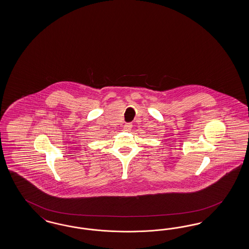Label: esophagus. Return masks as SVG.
Masks as SVG:
<instances>
[{
  "label": "esophagus",
  "instance_id": "1",
  "mask_svg": "<svg viewBox=\"0 0 249 249\" xmlns=\"http://www.w3.org/2000/svg\"><path fill=\"white\" fill-rule=\"evenodd\" d=\"M131 128H132V124L131 123H126L124 125V130H126V131H129Z\"/></svg>",
  "mask_w": 249,
  "mask_h": 249
}]
</instances>
